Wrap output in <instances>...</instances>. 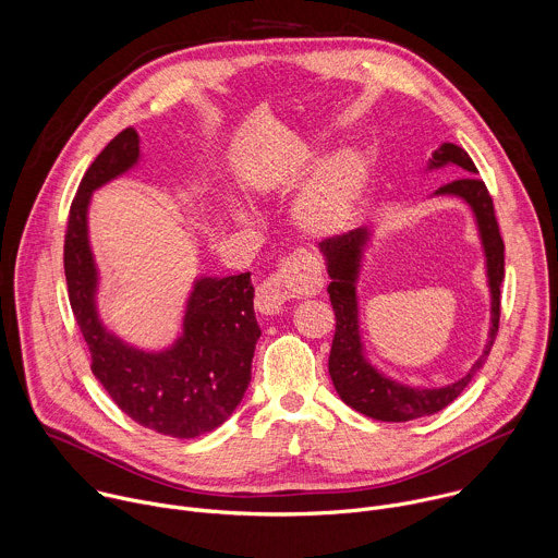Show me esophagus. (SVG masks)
I'll return each mask as SVG.
<instances>
[{
    "label": "esophagus",
    "instance_id": "34e87169",
    "mask_svg": "<svg viewBox=\"0 0 558 558\" xmlns=\"http://www.w3.org/2000/svg\"><path fill=\"white\" fill-rule=\"evenodd\" d=\"M324 276L319 260L313 254L295 252L263 280L256 293V306L265 315H276L293 298H313L322 291Z\"/></svg>",
    "mask_w": 558,
    "mask_h": 558
}]
</instances>
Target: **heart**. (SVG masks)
<instances>
[{
    "label": "heart",
    "instance_id": "b5f03b06",
    "mask_svg": "<svg viewBox=\"0 0 558 558\" xmlns=\"http://www.w3.org/2000/svg\"><path fill=\"white\" fill-rule=\"evenodd\" d=\"M317 161L315 153H306V163ZM367 179V168L361 155L341 153L332 157L306 185L295 202V223L313 236H332L343 232L361 204ZM236 221H245L247 215L241 206L232 208Z\"/></svg>",
    "mask_w": 558,
    "mask_h": 558
}]
</instances>
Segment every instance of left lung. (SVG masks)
<instances>
[{
    "label": "left lung",
    "mask_w": 558,
    "mask_h": 558,
    "mask_svg": "<svg viewBox=\"0 0 558 558\" xmlns=\"http://www.w3.org/2000/svg\"><path fill=\"white\" fill-rule=\"evenodd\" d=\"M460 166L466 177H460L451 183H445L436 195H451L464 199L477 221L484 256H486V276L490 287V332L482 356L473 367L456 384L445 388H412L397 384L384 377L375 365H369L363 356V343L359 332V306H356V278L361 267L363 247L367 245L369 232L365 228L350 230L341 236H330L319 243V250L326 258L330 284V304L335 311V337L328 356V373L339 399L352 410L386 423H405L421 416L436 414L453 403L464 388L471 384L477 369L484 365L497 330H499V287L504 280V241L495 219L493 199L482 179H477V168L469 153L451 142L440 144L429 159V168Z\"/></svg>",
    "instance_id": "obj_1"
}]
</instances>
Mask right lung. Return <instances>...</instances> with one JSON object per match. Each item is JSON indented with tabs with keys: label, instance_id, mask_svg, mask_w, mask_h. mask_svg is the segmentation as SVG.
Returning a JSON list of instances; mask_svg holds the SVG:
<instances>
[{
	"label": "right lung",
	"instance_id": "add662e5",
	"mask_svg": "<svg viewBox=\"0 0 558 558\" xmlns=\"http://www.w3.org/2000/svg\"><path fill=\"white\" fill-rule=\"evenodd\" d=\"M140 159L135 129L118 133L87 168L70 208L65 280L76 324L92 352V373L137 425L172 438H197L223 425L241 403L260 328L250 274L199 278L179 339L144 352L109 332L96 311L98 271L87 236L92 193Z\"/></svg>",
	"mask_w": 558,
	"mask_h": 558
}]
</instances>
